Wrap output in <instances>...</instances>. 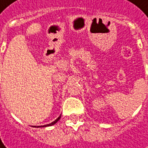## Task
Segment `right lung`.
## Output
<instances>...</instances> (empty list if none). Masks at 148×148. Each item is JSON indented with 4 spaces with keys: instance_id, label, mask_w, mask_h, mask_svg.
<instances>
[{
    "instance_id": "obj_1",
    "label": "right lung",
    "mask_w": 148,
    "mask_h": 148,
    "mask_svg": "<svg viewBox=\"0 0 148 148\" xmlns=\"http://www.w3.org/2000/svg\"><path fill=\"white\" fill-rule=\"evenodd\" d=\"M60 118H61V115L58 116V117L57 118L56 120L54 121H53V122H51V123H49V124H47V125H44V126H33V127H47V126H53L54 124H56L57 122L60 120Z\"/></svg>"
}]
</instances>
